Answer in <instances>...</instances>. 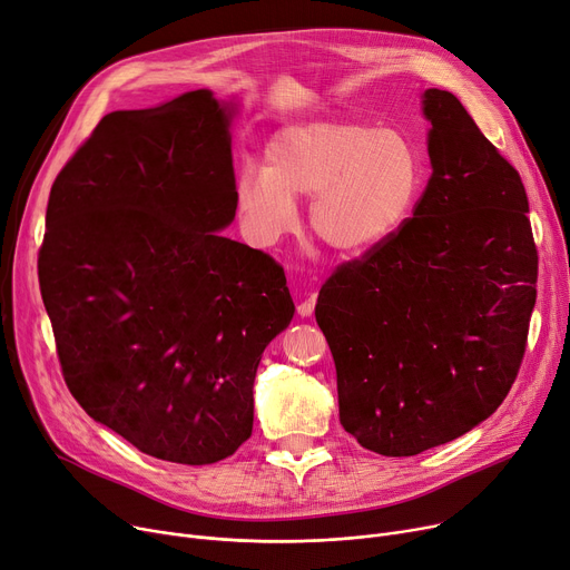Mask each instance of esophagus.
Listing matches in <instances>:
<instances>
[{
    "mask_svg": "<svg viewBox=\"0 0 570 570\" xmlns=\"http://www.w3.org/2000/svg\"><path fill=\"white\" fill-rule=\"evenodd\" d=\"M316 293H309V297H305V301L301 303V305H297V314H301L303 318L305 316H312V312H314V307H316Z\"/></svg>",
    "mask_w": 570,
    "mask_h": 570,
    "instance_id": "esophagus-1",
    "label": "esophagus"
}]
</instances>
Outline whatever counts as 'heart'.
<instances>
[{
  "label": "heart",
  "instance_id": "1",
  "mask_svg": "<svg viewBox=\"0 0 570 570\" xmlns=\"http://www.w3.org/2000/svg\"><path fill=\"white\" fill-rule=\"evenodd\" d=\"M421 185V153L400 127L307 122L273 136L265 166H239L235 213L249 243L269 249L297 226L295 196H312V230L333 252L363 256L409 222Z\"/></svg>",
  "mask_w": 570,
  "mask_h": 570
}]
</instances>
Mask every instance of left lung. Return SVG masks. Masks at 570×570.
Listing matches in <instances>:
<instances>
[{
	"label": "left lung",
	"instance_id": "1",
	"mask_svg": "<svg viewBox=\"0 0 570 570\" xmlns=\"http://www.w3.org/2000/svg\"><path fill=\"white\" fill-rule=\"evenodd\" d=\"M432 177L413 217L318 293L340 423L409 458L453 441L505 400L527 348L538 254L520 173L460 99L425 89Z\"/></svg>",
	"mask_w": 570,
	"mask_h": 570
}]
</instances>
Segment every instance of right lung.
Returning a JSON list of instances; mask_svg holds the SVG:
<instances>
[{"mask_svg":"<svg viewBox=\"0 0 570 570\" xmlns=\"http://www.w3.org/2000/svg\"><path fill=\"white\" fill-rule=\"evenodd\" d=\"M235 110L196 89L106 115L46 209L39 284L71 395L177 464L252 436L261 355L295 312L284 267L219 233L235 219Z\"/></svg>","mask_w":570,"mask_h":570,"instance_id":"add662e5","label":"right lung"}]
</instances>
